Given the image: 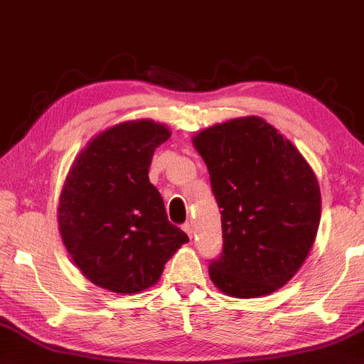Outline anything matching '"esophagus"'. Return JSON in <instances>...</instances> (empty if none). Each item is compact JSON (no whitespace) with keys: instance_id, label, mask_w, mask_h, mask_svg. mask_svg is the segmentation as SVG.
<instances>
[{"instance_id":"esophagus-1","label":"esophagus","mask_w":364,"mask_h":364,"mask_svg":"<svg viewBox=\"0 0 364 364\" xmlns=\"http://www.w3.org/2000/svg\"><path fill=\"white\" fill-rule=\"evenodd\" d=\"M181 228H183V231H184L186 234H188V235H189V237L192 239V234H193V230H192V225H191V223H184V225L181 226Z\"/></svg>"}]
</instances>
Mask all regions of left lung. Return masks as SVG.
I'll return each mask as SVG.
<instances>
[{"label": "left lung", "mask_w": 364, "mask_h": 364, "mask_svg": "<svg viewBox=\"0 0 364 364\" xmlns=\"http://www.w3.org/2000/svg\"><path fill=\"white\" fill-rule=\"evenodd\" d=\"M222 209L223 251L209 276L228 296L259 298L298 273L316 239L321 192L299 150L259 116L192 138Z\"/></svg>", "instance_id": "8db88e82"}]
</instances>
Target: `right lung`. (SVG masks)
<instances>
[{"instance_id": "1", "label": "right lung", "mask_w": 364, "mask_h": 364, "mask_svg": "<svg viewBox=\"0 0 364 364\" xmlns=\"http://www.w3.org/2000/svg\"><path fill=\"white\" fill-rule=\"evenodd\" d=\"M168 138L171 130L151 119L116 124L96 134L68 172L58 230L74 264L100 289L144 291L189 242L149 181L154 151Z\"/></svg>"}]
</instances>
